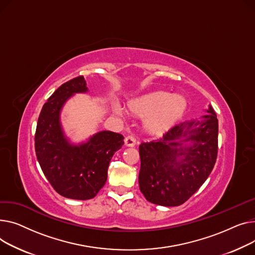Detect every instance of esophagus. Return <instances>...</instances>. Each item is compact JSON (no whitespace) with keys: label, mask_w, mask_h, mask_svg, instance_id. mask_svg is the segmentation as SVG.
<instances>
[{"label":"esophagus","mask_w":255,"mask_h":255,"mask_svg":"<svg viewBox=\"0 0 255 255\" xmlns=\"http://www.w3.org/2000/svg\"><path fill=\"white\" fill-rule=\"evenodd\" d=\"M125 144L128 147H132L136 145V139H134V137H132V136H128L125 139Z\"/></svg>","instance_id":"esophagus-1"}]
</instances>
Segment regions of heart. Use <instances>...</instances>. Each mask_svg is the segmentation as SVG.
<instances>
[{"mask_svg":"<svg viewBox=\"0 0 255 255\" xmlns=\"http://www.w3.org/2000/svg\"><path fill=\"white\" fill-rule=\"evenodd\" d=\"M128 108L132 113L144 117V127L149 132L158 133L169 128L184 114L187 101L182 95L154 92L131 100ZM115 111L123 113L119 106L115 107Z\"/></svg>","mask_w":255,"mask_h":255,"instance_id":"b5f03b06","label":"heart"}]
</instances>
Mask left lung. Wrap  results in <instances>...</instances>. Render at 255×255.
<instances>
[{
	"instance_id": "1",
	"label": "left lung",
	"mask_w": 255,
	"mask_h": 255,
	"mask_svg": "<svg viewBox=\"0 0 255 255\" xmlns=\"http://www.w3.org/2000/svg\"><path fill=\"white\" fill-rule=\"evenodd\" d=\"M207 112L200 121L176 125L160 139L139 146V185L148 202L180 206L207 180L218 150L217 116L211 106Z\"/></svg>"
}]
</instances>
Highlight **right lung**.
I'll return each mask as SVG.
<instances>
[{"instance_id": "1", "label": "right lung", "mask_w": 255, "mask_h": 255, "mask_svg": "<svg viewBox=\"0 0 255 255\" xmlns=\"http://www.w3.org/2000/svg\"><path fill=\"white\" fill-rule=\"evenodd\" d=\"M88 91L83 76L62 84L44 104L35 133V150L40 167L54 190L73 200L97 196L107 181L113 154L124 145V136L110 130L94 134L74 145L65 136L61 111L75 94Z\"/></svg>"}]
</instances>
